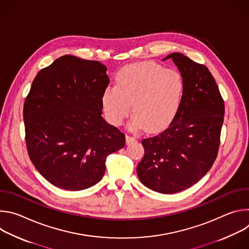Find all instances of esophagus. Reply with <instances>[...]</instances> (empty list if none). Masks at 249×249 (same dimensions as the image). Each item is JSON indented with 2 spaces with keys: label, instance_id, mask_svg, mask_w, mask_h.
<instances>
[{
  "label": "esophagus",
  "instance_id": "34e87169",
  "mask_svg": "<svg viewBox=\"0 0 249 249\" xmlns=\"http://www.w3.org/2000/svg\"><path fill=\"white\" fill-rule=\"evenodd\" d=\"M135 141H136V138H135V137H132V136L126 135V144H127V145L133 144Z\"/></svg>",
  "mask_w": 249,
  "mask_h": 249
}]
</instances>
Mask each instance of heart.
Here are the masks:
<instances>
[{
    "label": "heart",
    "mask_w": 249,
    "mask_h": 249,
    "mask_svg": "<svg viewBox=\"0 0 249 249\" xmlns=\"http://www.w3.org/2000/svg\"><path fill=\"white\" fill-rule=\"evenodd\" d=\"M184 82L175 70L164 69L153 62L123 67L116 76V87H107L101 96L108 122L119 126L134 114L130 127L157 132L168 126L179 110Z\"/></svg>",
    "instance_id": "obj_1"
}]
</instances>
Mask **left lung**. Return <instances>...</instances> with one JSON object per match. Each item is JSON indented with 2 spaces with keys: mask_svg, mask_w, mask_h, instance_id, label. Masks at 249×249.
I'll return each instance as SVG.
<instances>
[{
  "mask_svg": "<svg viewBox=\"0 0 249 249\" xmlns=\"http://www.w3.org/2000/svg\"><path fill=\"white\" fill-rule=\"evenodd\" d=\"M184 82L178 112L160 134L144 139L145 156L137 166L140 181L162 194L197 183L214 163L220 146L225 104L214 77L204 65L171 53Z\"/></svg>",
  "mask_w": 249,
  "mask_h": 249,
  "instance_id": "1",
  "label": "left lung"
}]
</instances>
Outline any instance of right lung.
I'll return each instance as SVG.
<instances>
[{
    "label": "right lung",
    "instance_id": "1",
    "mask_svg": "<svg viewBox=\"0 0 249 249\" xmlns=\"http://www.w3.org/2000/svg\"><path fill=\"white\" fill-rule=\"evenodd\" d=\"M98 61L65 55L42 69L23 106L29 158L51 184L70 191L99 182L108 155L125 135L103 117L101 96L109 84Z\"/></svg>",
    "mask_w": 249,
    "mask_h": 249
}]
</instances>
